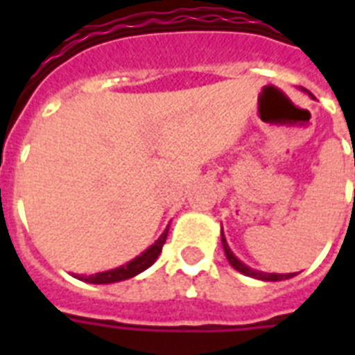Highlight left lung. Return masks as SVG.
<instances>
[{"label": "left lung", "mask_w": 355, "mask_h": 355, "mask_svg": "<svg viewBox=\"0 0 355 355\" xmlns=\"http://www.w3.org/2000/svg\"><path fill=\"white\" fill-rule=\"evenodd\" d=\"M311 96V94H309ZM221 243H223V248H225V254H227V259L230 261L234 269L239 270L241 275L245 276H250V278H256V280H263V282H280V280H287V278H293V276L297 275V272H287V275H278V272H263V270H256L252 267H248L245 265L239 258H236V254L232 252V248L228 247L227 243V237L225 234L221 232Z\"/></svg>", "instance_id": "obj_1"}]
</instances>
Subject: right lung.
Here are the masks:
<instances>
[{"mask_svg": "<svg viewBox=\"0 0 355 355\" xmlns=\"http://www.w3.org/2000/svg\"><path fill=\"white\" fill-rule=\"evenodd\" d=\"M167 232H169V227L162 232V236L158 237V239H156V241L153 243L147 250H144L139 256H136V258L130 259L128 263L121 265V267L105 270V272H97V275H92V276L75 275V278H79V280L83 282H88V284H114V282L128 280V278H132V276L144 272L145 269H149L150 265L155 263L156 258L160 256L164 243H166Z\"/></svg>", "mask_w": 355, "mask_h": 355, "instance_id": "1", "label": "right lung"}]
</instances>
